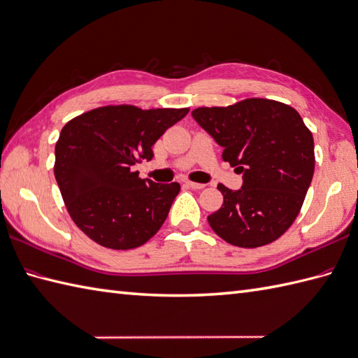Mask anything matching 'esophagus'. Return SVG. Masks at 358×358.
Masks as SVG:
<instances>
[{
    "mask_svg": "<svg viewBox=\"0 0 358 358\" xmlns=\"http://www.w3.org/2000/svg\"><path fill=\"white\" fill-rule=\"evenodd\" d=\"M186 186L192 187V189H196V190L204 187V185H201V182H194V181H186Z\"/></svg>",
    "mask_w": 358,
    "mask_h": 358,
    "instance_id": "34e87169",
    "label": "esophagus"
}]
</instances>
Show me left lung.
I'll return each mask as SVG.
<instances>
[{
    "instance_id": "obj_1",
    "label": "left lung",
    "mask_w": 358,
    "mask_h": 358,
    "mask_svg": "<svg viewBox=\"0 0 358 358\" xmlns=\"http://www.w3.org/2000/svg\"><path fill=\"white\" fill-rule=\"evenodd\" d=\"M192 117L243 173L238 190L218 185L224 203L207 217L226 243L255 248L276 241L301 212L314 173V140L294 108L245 99L226 108H196Z\"/></svg>"
}]
</instances>
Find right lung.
Wrapping results in <instances>:
<instances>
[{
    "instance_id": "right-lung-1",
    "label": "right lung",
    "mask_w": 358,
    "mask_h": 358,
    "mask_svg": "<svg viewBox=\"0 0 358 358\" xmlns=\"http://www.w3.org/2000/svg\"><path fill=\"white\" fill-rule=\"evenodd\" d=\"M187 113V108L102 106L62 128L55 177L71 220L94 243L129 250L160 230L180 185L141 180L132 166L152 160L155 141Z\"/></svg>"
}]
</instances>
